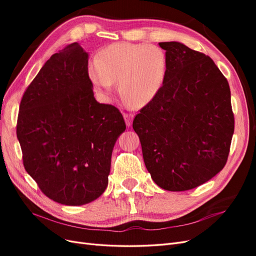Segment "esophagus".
Returning a JSON list of instances; mask_svg holds the SVG:
<instances>
[{"label": "esophagus", "instance_id": "1", "mask_svg": "<svg viewBox=\"0 0 256 256\" xmlns=\"http://www.w3.org/2000/svg\"><path fill=\"white\" fill-rule=\"evenodd\" d=\"M124 118H125V122L127 127H130L131 124H132V120H134V114L130 113H124Z\"/></svg>", "mask_w": 256, "mask_h": 256}]
</instances>
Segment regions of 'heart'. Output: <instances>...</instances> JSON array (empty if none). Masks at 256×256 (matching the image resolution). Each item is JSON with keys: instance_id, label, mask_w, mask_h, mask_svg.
<instances>
[{"instance_id": "1", "label": "heart", "mask_w": 256, "mask_h": 256, "mask_svg": "<svg viewBox=\"0 0 256 256\" xmlns=\"http://www.w3.org/2000/svg\"><path fill=\"white\" fill-rule=\"evenodd\" d=\"M166 74L164 52L147 44H112L97 53L96 64L88 66L90 81L98 92L111 96L118 80L120 94L140 106L159 94Z\"/></svg>"}]
</instances>
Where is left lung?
I'll use <instances>...</instances> for the list:
<instances>
[{
  "label": "left lung",
  "instance_id": "8db88e82",
  "mask_svg": "<svg viewBox=\"0 0 256 256\" xmlns=\"http://www.w3.org/2000/svg\"><path fill=\"white\" fill-rule=\"evenodd\" d=\"M159 46L166 50V80L132 127L152 180L168 191L190 190L228 161L235 124L230 85L204 53L177 42Z\"/></svg>",
  "mask_w": 256,
  "mask_h": 256
}]
</instances>
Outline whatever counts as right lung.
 <instances>
[{"instance_id": "add662e5", "label": "right lung", "mask_w": 256, "mask_h": 256, "mask_svg": "<svg viewBox=\"0 0 256 256\" xmlns=\"http://www.w3.org/2000/svg\"><path fill=\"white\" fill-rule=\"evenodd\" d=\"M88 66L78 42L53 54L23 94L17 120L26 171L44 196L69 206L104 192L126 129L118 108L96 102Z\"/></svg>"}]
</instances>
